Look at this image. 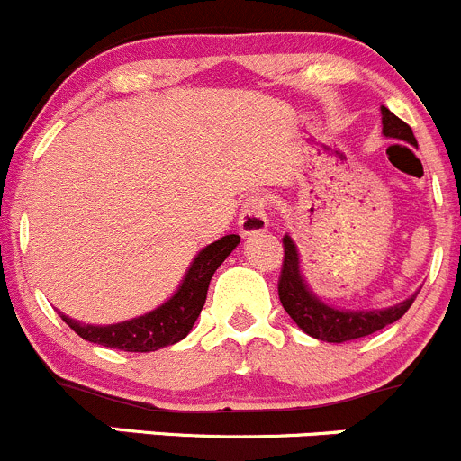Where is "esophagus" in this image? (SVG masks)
<instances>
[{
	"mask_svg": "<svg viewBox=\"0 0 461 461\" xmlns=\"http://www.w3.org/2000/svg\"><path fill=\"white\" fill-rule=\"evenodd\" d=\"M237 224H240L241 235H258V232L267 230V194L255 193L250 194V197H246Z\"/></svg>",
	"mask_w": 461,
	"mask_h": 461,
	"instance_id": "1",
	"label": "esophagus"
}]
</instances>
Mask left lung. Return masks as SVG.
<instances>
[{
    "mask_svg": "<svg viewBox=\"0 0 461 461\" xmlns=\"http://www.w3.org/2000/svg\"><path fill=\"white\" fill-rule=\"evenodd\" d=\"M381 121H384V134L390 139L405 140L410 145H417L412 130L408 122L396 118L387 107H381ZM285 246V262H282L280 280H277V295L285 307V312L294 318L295 325L304 334L313 336L325 343H345V340H357L363 336H370L375 331L384 330L399 321L410 304L414 303L417 294L410 295L403 303L394 304L387 309H372V312H343V309L330 307L321 298L312 294V289L304 282L300 273V258L294 240L289 235L282 237Z\"/></svg>",
    "mask_w": 461,
    "mask_h": 461,
    "instance_id": "obj_1",
    "label": "left lung"
}]
</instances>
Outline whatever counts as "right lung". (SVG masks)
I'll return each instance as SVG.
<instances>
[{
    "label": "right lung",
    "mask_w": 461,
    "mask_h": 461,
    "mask_svg": "<svg viewBox=\"0 0 461 461\" xmlns=\"http://www.w3.org/2000/svg\"><path fill=\"white\" fill-rule=\"evenodd\" d=\"M237 244H240V235H226L199 250L176 294L145 316L104 327L85 325L69 316H62V321L80 339L103 345V348L122 349V352H154V349L179 343L190 334L194 321L202 313L212 276Z\"/></svg>",
    "instance_id": "add662e5"
}]
</instances>
